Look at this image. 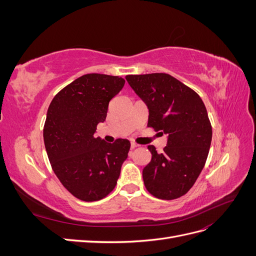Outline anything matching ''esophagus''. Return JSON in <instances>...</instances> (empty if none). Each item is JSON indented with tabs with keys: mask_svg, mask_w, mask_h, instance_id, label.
<instances>
[{
	"mask_svg": "<svg viewBox=\"0 0 256 256\" xmlns=\"http://www.w3.org/2000/svg\"><path fill=\"white\" fill-rule=\"evenodd\" d=\"M138 145L136 144V143H134V142H131V150H134L136 147H138Z\"/></svg>",
	"mask_w": 256,
	"mask_h": 256,
	"instance_id": "esophagus-1",
	"label": "esophagus"
}]
</instances>
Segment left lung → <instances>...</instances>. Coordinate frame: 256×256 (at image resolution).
I'll use <instances>...</instances> for the list:
<instances>
[{
  "label": "left lung",
  "instance_id": "obj_1",
  "mask_svg": "<svg viewBox=\"0 0 256 256\" xmlns=\"http://www.w3.org/2000/svg\"><path fill=\"white\" fill-rule=\"evenodd\" d=\"M126 80L148 108L147 126L168 136L162 152L147 147L152 160L143 168L145 187L161 200L180 198L194 184L210 148L212 129L203 100L168 74H129Z\"/></svg>",
  "mask_w": 256,
  "mask_h": 256
}]
</instances>
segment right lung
<instances>
[{"label": "right lung", "mask_w": 256, "mask_h": 256, "mask_svg": "<svg viewBox=\"0 0 256 256\" xmlns=\"http://www.w3.org/2000/svg\"><path fill=\"white\" fill-rule=\"evenodd\" d=\"M120 76L88 74L54 96L44 127L52 170L74 196L85 202L106 198L115 188L130 142L95 138L110 100L124 88Z\"/></svg>", "instance_id": "add662e5"}]
</instances>
